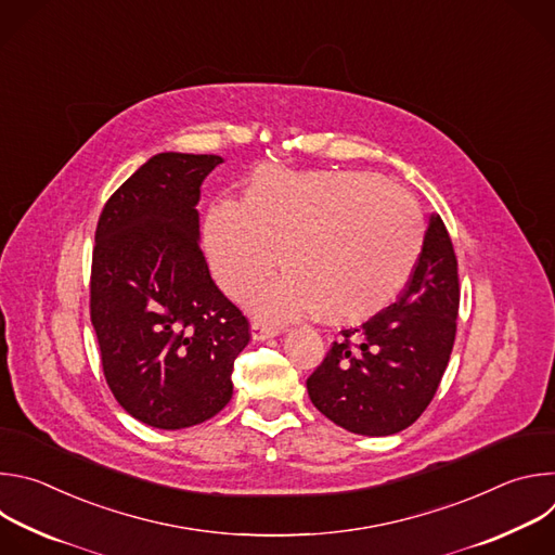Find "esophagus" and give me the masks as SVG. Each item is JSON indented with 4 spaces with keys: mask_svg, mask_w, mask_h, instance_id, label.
<instances>
[{
    "mask_svg": "<svg viewBox=\"0 0 555 555\" xmlns=\"http://www.w3.org/2000/svg\"><path fill=\"white\" fill-rule=\"evenodd\" d=\"M250 332H253V340H257V343H263V340H270V338L279 336V327H270V325H263V323H253Z\"/></svg>",
    "mask_w": 555,
    "mask_h": 555,
    "instance_id": "34e87169",
    "label": "esophagus"
}]
</instances>
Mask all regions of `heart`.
Returning <instances> with one entry per match:
<instances>
[{
    "mask_svg": "<svg viewBox=\"0 0 555 555\" xmlns=\"http://www.w3.org/2000/svg\"><path fill=\"white\" fill-rule=\"evenodd\" d=\"M424 234L417 202L364 171L266 169L244 206L219 202L204 223L212 274L234 298L272 276L283 255L289 274L253 300L274 323L311 313L327 323L369 319L411 279Z\"/></svg>",
    "mask_w": 555,
    "mask_h": 555,
    "instance_id": "heart-1",
    "label": "heart"
}]
</instances>
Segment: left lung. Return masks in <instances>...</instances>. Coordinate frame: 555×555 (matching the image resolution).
<instances>
[{"instance_id": "1", "label": "left lung", "mask_w": 555, "mask_h": 555, "mask_svg": "<svg viewBox=\"0 0 555 555\" xmlns=\"http://www.w3.org/2000/svg\"><path fill=\"white\" fill-rule=\"evenodd\" d=\"M459 313V274L450 234L430 215L420 261L400 294L358 330H343L307 377L311 404L336 426L395 435L420 420L448 366Z\"/></svg>"}]
</instances>
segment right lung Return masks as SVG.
Listing matches in <instances>:
<instances>
[{
    "label": "right lung",
    "mask_w": 555,
    "mask_h": 555,
    "mask_svg": "<svg viewBox=\"0 0 555 555\" xmlns=\"http://www.w3.org/2000/svg\"><path fill=\"white\" fill-rule=\"evenodd\" d=\"M219 155L157 153L105 204L90 309L105 379L138 422L180 430L232 398L250 325L210 279L199 248V189Z\"/></svg>",
    "instance_id": "right-lung-1"
}]
</instances>
